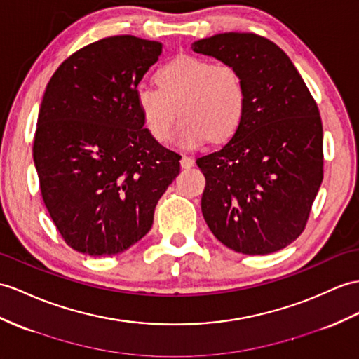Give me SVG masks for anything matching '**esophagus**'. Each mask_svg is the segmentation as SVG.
Wrapping results in <instances>:
<instances>
[{"label": "esophagus", "instance_id": "obj_1", "mask_svg": "<svg viewBox=\"0 0 359 359\" xmlns=\"http://www.w3.org/2000/svg\"><path fill=\"white\" fill-rule=\"evenodd\" d=\"M181 168H184V169H189V168H194V164H195V161H194V158H191V156H189V155H182L181 156Z\"/></svg>", "mask_w": 359, "mask_h": 359}]
</instances>
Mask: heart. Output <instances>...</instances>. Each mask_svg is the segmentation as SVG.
I'll return each mask as SVG.
<instances>
[{"mask_svg": "<svg viewBox=\"0 0 359 359\" xmlns=\"http://www.w3.org/2000/svg\"><path fill=\"white\" fill-rule=\"evenodd\" d=\"M155 79L158 88L138 85L134 93L140 117L155 142L170 138L178 108L182 121L173 140L181 149H196L208 138L225 142L242 125L247 86L234 67L182 55L164 64Z\"/></svg>", "mask_w": 359, "mask_h": 359, "instance_id": "1", "label": "heart"}]
</instances>
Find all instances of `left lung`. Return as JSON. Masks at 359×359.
<instances>
[{"instance_id": "left-lung-1", "label": "left lung", "mask_w": 359, "mask_h": 359, "mask_svg": "<svg viewBox=\"0 0 359 359\" xmlns=\"http://www.w3.org/2000/svg\"><path fill=\"white\" fill-rule=\"evenodd\" d=\"M195 53L234 67L247 86L242 125L222 149L201 156V199L215 238L242 255L294 242L323 181V125L316 100L285 51L255 33H219Z\"/></svg>"}]
</instances>
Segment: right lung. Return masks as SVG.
<instances>
[{"label": "right lung", "instance_id": "1", "mask_svg": "<svg viewBox=\"0 0 359 359\" xmlns=\"http://www.w3.org/2000/svg\"><path fill=\"white\" fill-rule=\"evenodd\" d=\"M163 43L130 34L65 59L43 93L33 142L43 204L68 247L93 257L146 236L181 155L151 137L135 107Z\"/></svg>", "mask_w": 359, "mask_h": 359}]
</instances>
